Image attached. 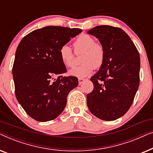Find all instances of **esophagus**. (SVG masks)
Segmentation results:
<instances>
[{
    "instance_id": "1",
    "label": "esophagus",
    "mask_w": 153,
    "mask_h": 153,
    "mask_svg": "<svg viewBox=\"0 0 153 153\" xmlns=\"http://www.w3.org/2000/svg\"><path fill=\"white\" fill-rule=\"evenodd\" d=\"M78 81H79V85H81V83H82L83 82V81H85V79H83V78H79Z\"/></svg>"
}]
</instances>
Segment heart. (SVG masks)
Returning a JSON list of instances; mask_svg holds the SVG:
<instances>
[{"label": "heart", "mask_w": 153, "mask_h": 153, "mask_svg": "<svg viewBox=\"0 0 153 153\" xmlns=\"http://www.w3.org/2000/svg\"><path fill=\"white\" fill-rule=\"evenodd\" d=\"M74 52L76 54L83 52L81 58V65L75 67L70 71L73 76L83 78L91 74L95 68H99L104 63L105 51L100 44L95 42L93 36L82 34L77 37L74 42ZM60 58L65 65L72 68L75 64V53L68 45H65L60 48Z\"/></svg>", "instance_id": "heart-1"}]
</instances>
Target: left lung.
<instances>
[{
    "label": "left lung",
    "mask_w": 153,
    "mask_h": 153,
    "mask_svg": "<svg viewBox=\"0 0 153 153\" xmlns=\"http://www.w3.org/2000/svg\"><path fill=\"white\" fill-rule=\"evenodd\" d=\"M88 33L99 39L105 51L103 65L91 79L94 88L87 95L88 107L101 120H116L130 108L139 88V53L118 27L98 26Z\"/></svg>",
    "instance_id": "1"
}]
</instances>
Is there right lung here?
<instances>
[{"label": "right lung", "mask_w": 153, "mask_h": 153, "mask_svg": "<svg viewBox=\"0 0 153 153\" xmlns=\"http://www.w3.org/2000/svg\"><path fill=\"white\" fill-rule=\"evenodd\" d=\"M81 32L79 28L46 26L28 33L18 45L12 68L15 95L35 120L47 122L59 116L68 93L78 85L76 77L60 75L67 69L59 50ZM56 75L59 76L53 79Z\"/></svg>", "instance_id": "right-lung-1"}]
</instances>
